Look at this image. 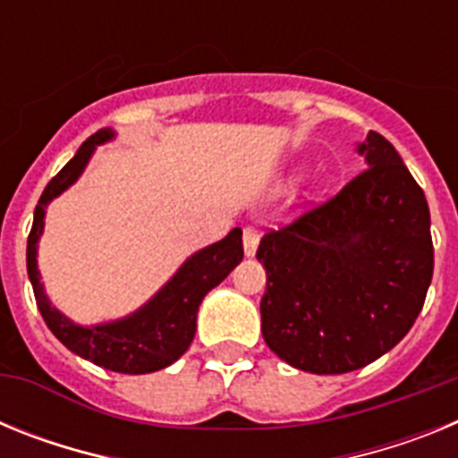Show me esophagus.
Instances as JSON below:
<instances>
[{
	"instance_id": "obj_1",
	"label": "esophagus",
	"mask_w": 458,
	"mask_h": 458,
	"mask_svg": "<svg viewBox=\"0 0 458 458\" xmlns=\"http://www.w3.org/2000/svg\"><path fill=\"white\" fill-rule=\"evenodd\" d=\"M242 245H245V254H248V257H254V252H257V245H259L257 226H245V229H242Z\"/></svg>"
}]
</instances>
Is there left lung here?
Here are the masks:
<instances>
[{
  "label": "left lung",
  "mask_w": 458,
  "mask_h": 458,
  "mask_svg": "<svg viewBox=\"0 0 458 458\" xmlns=\"http://www.w3.org/2000/svg\"><path fill=\"white\" fill-rule=\"evenodd\" d=\"M369 167L335 197L270 229L261 333L273 353L310 374H346L402 342L434 275L427 197L390 141L358 147Z\"/></svg>",
  "instance_id": "8db88e82"
}]
</instances>
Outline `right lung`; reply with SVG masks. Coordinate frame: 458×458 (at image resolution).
I'll list each match as a JSON object with an SVG mask.
<instances>
[{"label":"right lung","instance_id":"add662e5","mask_svg":"<svg viewBox=\"0 0 458 458\" xmlns=\"http://www.w3.org/2000/svg\"><path fill=\"white\" fill-rule=\"evenodd\" d=\"M112 137L114 132L109 128L93 132L72 156V160H68L62 172L46 185L36 204L34 225L27 238V273L34 286L40 317L66 349L109 371L151 374L176 362L188 351L194 339V330H197V310L204 295L213 286L220 284L242 261V232L236 226L220 242H213L190 257L181 266L179 273L169 279L167 286L157 291L156 298L135 311L132 317L93 327H82L68 321L64 314H59V310L50 305L40 284L38 268H36V245L43 233L46 206L56 194H62L68 185L78 181L96 144H103Z\"/></svg>","mask_w":458,"mask_h":458}]
</instances>
